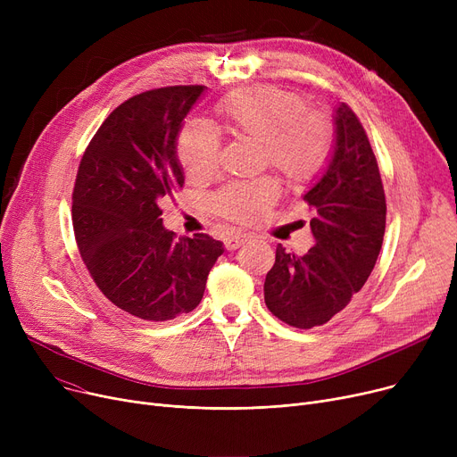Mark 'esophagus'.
Listing matches in <instances>:
<instances>
[{
	"label": "esophagus",
	"mask_w": 457,
	"mask_h": 457,
	"mask_svg": "<svg viewBox=\"0 0 457 457\" xmlns=\"http://www.w3.org/2000/svg\"><path fill=\"white\" fill-rule=\"evenodd\" d=\"M252 238V235L248 233H243V231H231L229 235H226L224 238V246L228 250H237L238 246H243L245 243H248Z\"/></svg>",
	"instance_id": "34e87169"
}]
</instances>
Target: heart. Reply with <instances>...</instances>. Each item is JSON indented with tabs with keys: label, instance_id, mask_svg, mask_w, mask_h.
Masks as SVG:
<instances>
[{
	"label": "heart",
	"instance_id": "1",
	"mask_svg": "<svg viewBox=\"0 0 457 457\" xmlns=\"http://www.w3.org/2000/svg\"><path fill=\"white\" fill-rule=\"evenodd\" d=\"M226 124L237 135L262 142L265 159L295 183L320 174L326 166L333 131L328 120L307 111L302 96L279 87H253L231 94L220 105ZM220 138L216 131L195 120L178 138V159L188 178L202 179L219 164ZM279 185L272 178L237 181L222 188L214 198V209L237 222H255L274 204Z\"/></svg>",
	"mask_w": 457,
	"mask_h": 457
}]
</instances>
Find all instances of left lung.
<instances>
[{
	"label": "left lung",
	"mask_w": 457,
	"mask_h": 457,
	"mask_svg": "<svg viewBox=\"0 0 457 457\" xmlns=\"http://www.w3.org/2000/svg\"><path fill=\"white\" fill-rule=\"evenodd\" d=\"M303 200L315 211V246L305 255L279 245L265 279V303L285 324H326L361 291L386 233V192L369 137L353 111H333V148L320 178Z\"/></svg>",
	"instance_id": "8db88e82"
}]
</instances>
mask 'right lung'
Instances as JSON below:
<instances>
[{"label":"right lung","instance_id":"add662e5","mask_svg":"<svg viewBox=\"0 0 457 457\" xmlns=\"http://www.w3.org/2000/svg\"><path fill=\"white\" fill-rule=\"evenodd\" d=\"M205 87H164L116 107L83 154L71 204L79 253L100 291L152 322L195 309L224 246L205 233L176 238L159 202L183 187L178 137Z\"/></svg>","mask_w":457,"mask_h":457}]
</instances>
